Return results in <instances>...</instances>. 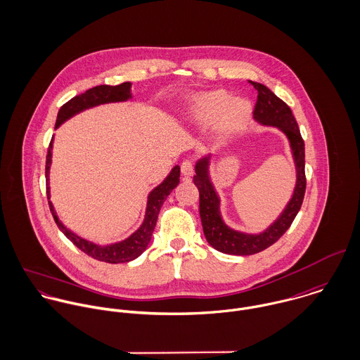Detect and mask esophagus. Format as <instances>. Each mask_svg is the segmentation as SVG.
I'll return each instance as SVG.
<instances>
[{"instance_id":"34e87169","label":"esophagus","mask_w":360,"mask_h":360,"mask_svg":"<svg viewBox=\"0 0 360 360\" xmlns=\"http://www.w3.org/2000/svg\"><path fill=\"white\" fill-rule=\"evenodd\" d=\"M181 174L184 176H192L193 175V162L186 160L181 164Z\"/></svg>"}]
</instances>
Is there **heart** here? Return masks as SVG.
Instances as JSON below:
<instances>
[{
  "mask_svg": "<svg viewBox=\"0 0 360 360\" xmlns=\"http://www.w3.org/2000/svg\"><path fill=\"white\" fill-rule=\"evenodd\" d=\"M233 100L226 91H212L195 95L189 102V113L198 123L206 124L217 120L220 133L233 131L247 116L248 105Z\"/></svg>",
  "mask_w": 360,
  "mask_h": 360,
  "instance_id": "heart-1",
  "label": "heart"
}]
</instances>
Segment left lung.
Wrapping results in <instances>:
<instances>
[{"mask_svg": "<svg viewBox=\"0 0 360 360\" xmlns=\"http://www.w3.org/2000/svg\"><path fill=\"white\" fill-rule=\"evenodd\" d=\"M250 82L258 91L254 119L264 126L278 127L286 134L290 143L297 179L293 196L282 214L265 231L259 234H247L230 229L221 219L220 198L209 176L212 155L209 154L196 162L193 182L199 189V213L205 237L214 250L229 255H252L275 244L292 226L306 193L304 141L292 109L264 84Z\"/></svg>", "mask_w": 360, "mask_h": 360, "instance_id": "1", "label": "left lung"}]
</instances>
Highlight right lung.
<instances>
[{"mask_svg": "<svg viewBox=\"0 0 360 360\" xmlns=\"http://www.w3.org/2000/svg\"><path fill=\"white\" fill-rule=\"evenodd\" d=\"M131 84L130 82H123L119 85H98L94 86L88 91H85L81 95H77L74 98H71L68 102H65L58 113H57V120H56V129L64 123L65 120H68L70 117H72L74 115L102 105V103H109V102H123L131 98V92H130ZM51 148H53V139L49 144V151L46 155V192H47V199H50V188H49V172H50V164H51ZM179 174H181V168L179 165H175L169 175L157 186L154 188L150 195H148V200H147V209H146V216H144V221L143 224L126 240L120 241V243H115V244H109V245H96L88 240H84L81 237H78L77 234H74L71 230H68L57 217L56 210L53 207V203L49 200V207L50 212L53 214V219L57 224V227L60 229V231L77 247L79 248L82 252H85L86 255H89L91 258L96 259V261H102V262H108V264H123V262H130L133 259H136L137 257H140L146 248L150 244L157 219H158V213L161 210V206L164 205L165 199L168 198V195L178 186L179 184Z\"/></svg>", "mask_w": 360, "mask_h": 360, "instance_id": "add662e5", "label": "right lung"}]
</instances>
